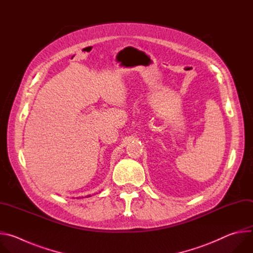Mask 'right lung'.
<instances>
[{
	"instance_id": "add662e5",
	"label": "right lung",
	"mask_w": 253,
	"mask_h": 253,
	"mask_svg": "<svg viewBox=\"0 0 253 253\" xmlns=\"http://www.w3.org/2000/svg\"><path fill=\"white\" fill-rule=\"evenodd\" d=\"M90 196H91V195H90V194H89V195H86V196H85V197H90ZM77 198H79V197H77ZM80 198H81V197H80ZM82 198H84V197H82Z\"/></svg>"
}]
</instances>
